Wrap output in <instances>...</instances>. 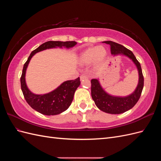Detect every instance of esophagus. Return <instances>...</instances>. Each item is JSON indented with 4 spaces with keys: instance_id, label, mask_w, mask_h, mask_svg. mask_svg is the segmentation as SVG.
Returning a JSON list of instances; mask_svg holds the SVG:
<instances>
[{
    "instance_id": "1",
    "label": "esophagus",
    "mask_w": 161,
    "mask_h": 161,
    "mask_svg": "<svg viewBox=\"0 0 161 161\" xmlns=\"http://www.w3.org/2000/svg\"><path fill=\"white\" fill-rule=\"evenodd\" d=\"M80 80H83L84 79H88V76H86V75H80Z\"/></svg>"
}]
</instances>
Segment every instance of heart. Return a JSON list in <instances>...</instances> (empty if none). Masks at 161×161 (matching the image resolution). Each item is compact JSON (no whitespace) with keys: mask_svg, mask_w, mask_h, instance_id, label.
Segmentation results:
<instances>
[{"mask_svg":"<svg viewBox=\"0 0 161 161\" xmlns=\"http://www.w3.org/2000/svg\"><path fill=\"white\" fill-rule=\"evenodd\" d=\"M107 55V51L103 46L92 47L82 52L79 58L82 64L88 65L95 62L96 65H99L103 61Z\"/></svg>","mask_w":161,"mask_h":161,"instance_id":"obj_1","label":"heart"}]
</instances>
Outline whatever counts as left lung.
Segmentation results:
<instances>
[{
    "mask_svg": "<svg viewBox=\"0 0 161 161\" xmlns=\"http://www.w3.org/2000/svg\"><path fill=\"white\" fill-rule=\"evenodd\" d=\"M103 42L110 46L111 54H122L128 56L134 62L138 70L139 81L138 86L133 93L127 97H121L111 96L107 93L102 88L98 80L94 79L91 81V96L97 108L108 114H122L132 108L140 99L144 86V76L142 69H141L140 62L136 59L132 52L128 50V48L111 41H105Z\"/></svg>",
    "mask_w": 161,
    "mask_h": 161,
    "instance_id": "1",
    "label": "left lung"
}]
</instances>
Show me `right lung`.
<instances>
[{
	"mask_svg": "<svg viewBox=\"0 0 161 161\" xmlns=\"http://www.w3.org/2000/svg\"><path fill=\"white\" fill-rule=\"evenodd\" d=\"M76 44V42L74 41H49L45 42L31 53L27 62L24 64L21 76V90L27 103L39 113L46 115H54L66 111L71 105L75 92L79 86L80 81L79 77L75 80L64 82L57 89L49 93L44 95L33 94L29 90L25 82L26 69L31 58L35 53L46 49L57 47L69 48L75 46Z\"/></svg>",
	"mask_w": 161,
	"mask_h": 161,
	"instance_id": "1",
	"label": "right lung"
}]
</instances>
